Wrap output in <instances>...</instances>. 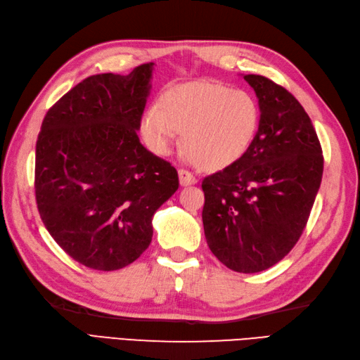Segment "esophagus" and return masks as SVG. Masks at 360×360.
Instances as JSON below:
<instances>
[{"instance_id":"34e87169","label":"esophagus","mask_w":360,"mask_h":360,"mask_svg":"<svg viewBox=\"0 0 360 360\" xmlns=\"http://www.w3.org/2000/svg\"><path fill=\"white\" fill-rule=\"evenodd\" d=\"M179 174V182L182 187H187V186H193L198 182V179L195 178V176L190 173L188 170H184V168H181V170L178 172Z\"/></svg>"}]
</instances>
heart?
Returning a JSON list of instances; mask_svg holds the SVG:
<instances>
[{
	"instance_id": "b5f03b06",
	"label": "heart",
	"mask_w": 360,
	"mask_h": 360,
	"mask_svg": "<svg viewBox=\"0 0 360 360\" xmlns=\"http://www.w3.org/2000/svg\"><path fill=\"white\" fill-rule=\"evenodd\" d=\"M259 110L254 96L215 82L174 86L159 105L143 111L141 133L158 155H167L182 136V147L198 165L221 170L246 155L255 139Z\"/></svg>"
}]
</instances>
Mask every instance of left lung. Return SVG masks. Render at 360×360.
<instances>
[{
	"instance_id": "left-lung-1",
	"label": "left lung",
	"mask_w": 360,
	"mask_h": 360,
	"mask_svg": "<svg viewBox=\"0 0 360 360\" xmlns=\"http://www.w3.org/2000/svg\"><path fill=\"white\" fill-rule=\"evenodd\" d=\"M259 122L246 155L202 181V224L212 254L254 274L285 258L300 238L323 174L316 129L297 98L263 75H244Z\"/></svg>"
}]
</instances>
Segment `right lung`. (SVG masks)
<instances>
[{
	"instance_id": "right-lung-1",
	"label": "right lung",
	"mask_w": 360,
	"mask_h": 360,
	"mask_svg": "<svg viewBox=\"0 0 360 360\" xmlns=\"http://www.w3.org/2000/svg\"><path fill=\"white\" fill-rule=\"evenodd\" d=\"M153 65L80 82L38 134V212L58 246L91 269L117 271L139 258L156 210L179 187L176 168L137 137Z\"/></svg>"
}]
</instances>
